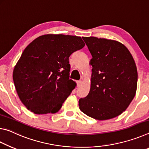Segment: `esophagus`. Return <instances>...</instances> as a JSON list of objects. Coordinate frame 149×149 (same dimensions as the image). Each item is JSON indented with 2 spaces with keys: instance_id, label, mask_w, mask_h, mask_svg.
I'll list each match as a JSON object with an SVG mask.
<instances>
[{
  "instance_id": "obj_1",
  "label": "esophagus",
  "mask_w": 149,
  "mask_h": 149,
  "mask_svg": "<svg viewBox=\"0 0 149 149\" xmlns=\"http://www.w3.org/2000/svg\"><path fill=\"white\" fill-rule=\"evenodd\" d=\"M82 83V80H79V81H77V84L78 86H80V84H81Z\"/></svg>"
}]
</instances>
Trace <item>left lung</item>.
I'll return each mask as SVG.
<instances>
[{"label": "left lung", "instance_id": "left-lung-1", "mask_svg": "<svg viewBox=\"0 0 149 149\" xmlns=\"http://www.w3.org/2000/svg\"><path fill=\"white\" fill-rule=\"evenodd\" d=\"M92 58L89 94L80 98V111L88 116L107 120L122 113L135 96L137 69L132 55L118 41L83 37Z\"/></svg>", "mask_w": 149, "mask_h": 149}]
</instances>
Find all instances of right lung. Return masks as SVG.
<instances>
[{"label": "right lung", "mask_w": 149, "mask_h": 149, "mask_svg": "<svg viewBox=\"0 0 149 149\" xmlns=\"http://www.w3.org/2000/svg\"><path fill=\"white\" fill-rule=\"evenodd\" d=\"M85 45L79 36L45 34L26 47L13 70L17 94L35 114L55 113L76 86L69 57Z\"/></svg>", "instance_id": "obj_1"}]
</instances>
